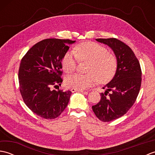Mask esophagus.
<instances>
[{"label":"esophagus","mask_w":155,"mask_h":155,"mask_svg":"<svg viewBox=\"0 0 155 155\" xmlns=\"http://www.w3.org/2000/svg\"><path fill=\"white\" fill-rule=\"evenodd\" d=\"M71 91L72 92V93H74V92H76V91L83 92V91H84V90H83V89H77V88H72V89H71Z\"/></svg>","instance_id":"esophagus-1"}]
</instances>
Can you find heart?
<instances>
[{
    "mask_svg": "<svg viewBox=\"0 0 155 155\" xmlns=\"http://www.w3.org/2000/svg\"><path fill=\"white\" fill-rule=\"evenodd\" d=\"M75 54L68 52L62 60V68L66 73L71 74L77 69L80 61H89L86 74H75L66 79L68 87L84 89L94 84L97 81L105 83L110 81L116 73L118 61L114 54L110 53L108 48L95 42H84L77 45Z\"/></svg>",
    "mask_w": 155,
    "mask_h": 155,
    "instance_id": "b5f03b06",
    "label": "heart"
}]
</instances>
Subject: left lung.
Here are the masks:
<instances>
[{"label":"left lung","instance_id":"1","mask_svg":"<svg viewBox=\"0 0 155 155\" xmlns=\"http://www.w3.org/2000/svg\"><path fill=\"white\" fill-rule=\"evenodd\" d=\"M96 41L110 47L118 61L116 73L103 88L98 103L92 107L98 119L110 122L123 116L133 107L141 85L142 71L139 61L127 45L115 38H97Z\"/></svg>","mask_w":155,"mask_h":155}]
</instances>
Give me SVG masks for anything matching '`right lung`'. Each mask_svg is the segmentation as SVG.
Segmentation results:
<instances>
[{
	"label": "right lung",
	"instance_id": "right-lung-1",
	"mask_svg": "<svg viewBox=\"0 0 155 155\" xmlns=\"http://www.w3.org/2000/svg\"><path fill=\"white\" fill-rule=\"evenodd\" d=\"M75 41L47 38L31 48L20 64L19 89L25 104L38 116L56 118L67 107L72 92L52 90L61 85L62 61Z\"/></svg>",
	"mask_w": 155,
	"mask_h": 155
}]
</instances>
